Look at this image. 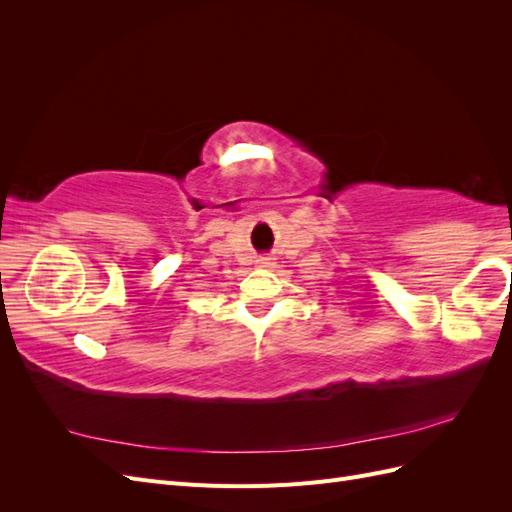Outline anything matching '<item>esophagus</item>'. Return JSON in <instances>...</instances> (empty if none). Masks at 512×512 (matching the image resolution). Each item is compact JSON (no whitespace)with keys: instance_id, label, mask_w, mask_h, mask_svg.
<instances>
[{"instance_id":"34e87169","label":"esophagus","mask_w":512,"mask_h":512,"mask_svg":"<svg viewBox=\"0 0 512 512\" xmlns=\"http://www.w3.org/2000/svg\"><path fill=\"white\" fill-rule=\"evenodd\" d=\"M258 267L271 269V267H275V262H273V258H260V260H258Z\"/></svg>"}]
</instances>
